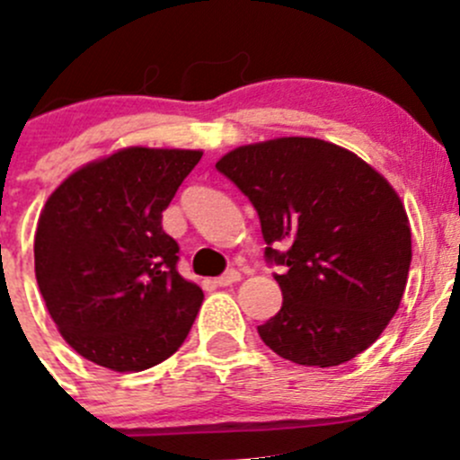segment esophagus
<instances>
[{"instance_id": "1", "label": "esophagus", "mask_w": 460, "mask_h": 460, "mask_svg": "<svg viewBox=\"0 0 460 460\" xmlns=\"http://www.w3.org/2000/svg\"><path fill=\"white\" fill-rule=\"evenodd\" d=\"M238 280H240V271L238 270H229V271H225L220 279H216V285H220V288H229V285L238 283Z\"/></svg>"}]
</instances>
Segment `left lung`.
<instances>
[{
	"instance_id": "obj_1",
	"label": "left lung",
	"mask_w": 460,
	"mask_h": 460,
	"mask_svg": "<svg viewBox=\"0 0 460 460\" xmlns=\"http://www.w3.org/2000/svg\"><path fill=\"white\" fill-rule=\"evenodd\" d=\"M261 217L283 305L262 341L301 367H339L371 346L398 312L411 229L394 186L330 141L283 137L240 146L216 164ZM279 246V250H274Z\"/></svg>"
}]
</instances>
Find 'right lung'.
I'll return each instance as SVG.
<instances>
[{
  "mask_svg": "<svg viewBox=\"0 0 460 460\" xmlns=\"http://www.w3.org/2000/svg\"><path fill=\"white\" fill-rule=\"evenodd\" d=\"M199 159L123 148L71 172L44 204L35 279L65 341L89 362L146 371L184 343L204 292L177 271L180 244L162 213Z\"/></svg>",
  "mask_w": 460,
  "mask_h": 460,
  "instance_id": "1",
  "label": "right lung"
}]
</instances>
